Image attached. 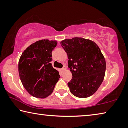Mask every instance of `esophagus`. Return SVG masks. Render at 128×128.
<instances>
[{
    "label": "esophagus",
    "mask_w": 128,
    "mask_h": 128,
    "mask_svg": "<svg viewBox=\"0 0 128 128\" xmlns=\"http://www.w3.org/2000/svg\"><path fill=\"white\" fill-rule=\"evenodd\" d=\"M65 70H66V68H62L61 69V70L62 71V72H63V71Z\"/></svg>",
    "instance_id": "esophagus-1"
}]
</instances>
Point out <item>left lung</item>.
<instances>
[{
  "label": "left lung",
  "mask_w": 128,
  "mask_h": 128,
  "mask_svg": "<svg viewBox=\"0 0 128 128\" xmlns=\"http://www.w3.org/2000/svg\"><path fill=\"white\" fill-rule=\"evenodd\" d=\"M60 44L68 55L72 74L68 83L70 92L78 98L92 96L105 76L106 60L99 47L92 40L78 37L66 39Z\"/></svg>",
  "instance_id": "obj_1"
}]
</instances>
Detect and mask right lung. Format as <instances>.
Here are the masks:
<instances>
[{
    "instance_id": "1",
    "label": "right lung",
    "mask_w": 128,
    "mask_h": 128,
    "mask_svg": "<svg viewBox=\"0 0 128 128\" xmlns=\"http://www.w3.org/2000/svg\"><path fill=\"white\" fill-rule=\"evenodd\" d=\"M56 40L36 41L23 52L18 62V73L24 87L29 94L38 98H45L53 92L59 80V72L54 69L52 51Z\"/></svg>"
}]
</instances>
